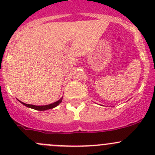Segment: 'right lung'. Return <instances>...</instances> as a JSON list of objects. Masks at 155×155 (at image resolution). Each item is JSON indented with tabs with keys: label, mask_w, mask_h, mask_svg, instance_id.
I'll return each instance as SVG.
<instances>
[{
	"label": "right lung",
	"mask_w": 155,
	"mask_h": 155,
	"mask_svg": "<svg viewBox=\"0 0 155 155\" xmlns=\"http://www.w3.org/2000/svg\"><path fill=\"white\" fill-rule=\"evenodd\" d=\"M62 99H63V97H62L60 100H58V101H56V102L52 103V104H48V105H45V106H35V105H32V104H25V103L21 102L20 101H19L21 104H22L23 105H25V107H27L28 108H31V109H36V110H39V111H44V110H47V109H53V108H54V107H57V106H58L59 104L61 103Z\"/></svg>",
	"instance_id": "right-lung-1"
}]
</instances>
